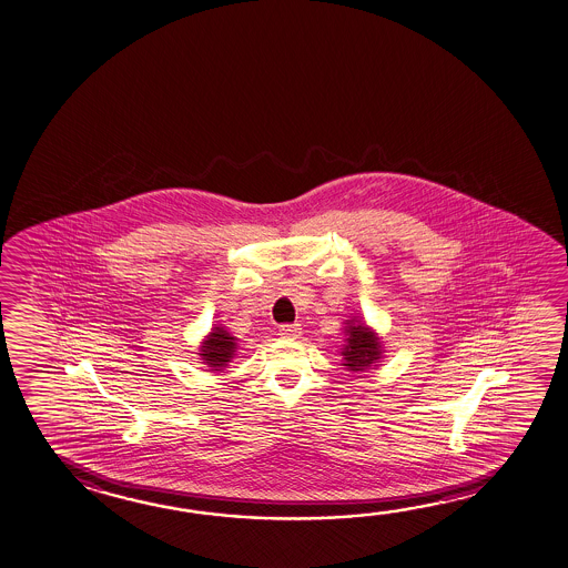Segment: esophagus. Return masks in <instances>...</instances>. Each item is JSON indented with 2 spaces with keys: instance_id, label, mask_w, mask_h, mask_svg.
Instances as JSON below:
<instances>
[{
  "instance_id": "34e87169",
  "label": "esophagus",
  "mask_w": 568,
  "mask_h": 568,
  "mask_svg": "<svg viewBox=\"0 0 568 568\" xmlns=\"http://www.w3.org/2000/svg\"><path fill=\"white\" fill-rule=\"evenodd\" d=\"M280 335L283 338H297L301 335V325L291 323V325H281Z\"/></svg>"
}]
</instances>
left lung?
<instances>
[{
  "label": "left lung",
  "mask_w": 568,
  "mask_h": 568,
  "mask_svg": "<svg viewBox=\"0 0 568 568\" xmlns=\"http://www.w3.org/2000/svg\"><path fill=\"white\" fill-rule=\"evenodd\" d=\"M345 347L341 351L343 355V365L353 371L361 373L371 367H377L378 358L383 357V347H381V338L373 328H368L365 323H361L357 318H351L345 323Z\"/></svg>",
  "instance_id": "left-lung-1"
}]
</instances>
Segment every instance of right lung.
Masks as SVG:
<instances>
[{
  "mask_svg": "<svg viewBox=\"0 0 568 568\" xmlns=\"http://www.w3.org/2000/svg\"><path fill=\"white\" fill-rule=\"evenodd\" d=\"M235 348L237 338L223 327H213L207 338L201 343L200 357L211 371H221L235 355Z\"/></svg>",
  "mask_w": 568,
  "mask_h": 568,
  "instance_id": "right-lung-1",
  "label": "right lung"
}]
</instances>
